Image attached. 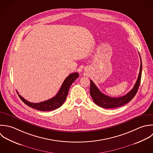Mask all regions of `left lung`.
Segmentation results:
<instances>
[{
  "label": "left lung",
  "mask_w": 153,
  "mask_h": 153,
  "mask_svg": "<svg viewBox=\"0 0 153 153\" xmlns=\"http://www.w3.org/2000/svg\"><path fill=\"white\" fill-rule=\"evenodd\" d=\"M140 57L141 60V65L137 80L134 86V88L124 96L118 98H113L107 96L102 94L94 84L92 80H91L90 94L93 101L97 105L105 108H114L125 105L134 98L138 90L141 79L142 60L140 55Z\"/></svg>",
  "instance_id": "1"
}]
</instances>
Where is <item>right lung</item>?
<instances>
[{"label":"right lung","mask_w":153,"mask_h":153,"mask_svg":"<svg viewBox=\"0 0 153 153\" xmlns=\"http://www.w3.org/2000/svg\"><path fill=\"white\" fill-rule=\"evenodd\" d=\"M79 75L78 73H73L70 74L65 79L60 89L54 97L41 102H30L25 100L24 98H22L20 95H19L18 93V94L20 99L23 101V102H24V104L34 109L43 111L53 110L56 108H58L63 104V103L67 98L70 86L74 82V80L79 77Z\"/></svg>","instance_id":"add662e5"}]
</instances>
